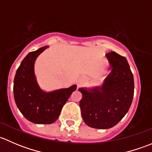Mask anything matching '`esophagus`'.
<instances>
[{"instance_id":"34e87169","label":"esophagus","mask_w":152,"mask_h":152,"mask_svg":"<svg viewBox=\"0 0 152 152\" xmlns=\"http://www.w3.org/2000/svg\"><path fill=\"white\" fill-rule=\"evenodd\" d=\"M82 82H83V80H82V79H79V80L78 81V85H81Z\"/></svg>"}]
</instances>
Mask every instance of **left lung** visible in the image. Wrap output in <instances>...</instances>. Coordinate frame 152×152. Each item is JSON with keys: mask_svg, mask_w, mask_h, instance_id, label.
I'll return each mask as SVG.
<instances>
[{"mask_svg": "<svg viewBox=\"0 0 152 152\" xmlns=\"http://www.w3.org/2000/svg\"><path fill=\"white\" fill-rule=\"evenodd\" d=\"M109 63L101 86L80 87L82 116L88 126L99 129L115 126L125 116L132 102L134 78L127 59L115 51L105 55Z\"/></svg>", "mask_w": 152, "mask_h": 152, "instance_id": "8db88e82", "label": "left lung"}]
</instances>
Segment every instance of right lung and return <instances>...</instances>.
<instances>
[{
    "label": "right lung",
    "mask_w": 152,
    "mask_h": 152,
    "mask_svg": "<svg viewBox=\"0 0 152 152\" xmlns=\"http://www.w3.org/2000/svg\"><path fill=\"white\" fill-rule=\"evenodd\" d=\"M48 46L30 52L21 62L14 79V98L23 115L37 124H50L59 118L62 107L73 91L76 85L67 88L45 91L39 85L34 72L37 58Z\"/></svg>",
    "instance_id": "obj_1"
}]
</instances>
